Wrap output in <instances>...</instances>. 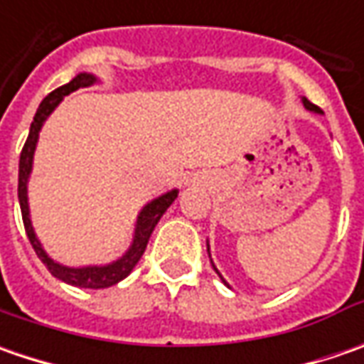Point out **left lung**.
I'll return each instance as SVG.
<instances>
[{"label":"left lung","mask_w":364,"mask_h":364,"mask_svg":"<svg viewBox=\"0 0 364 364\" xmlns=\"http://www.w3.org/2000/svg\"><path fill=\"white\" fill-rule=\"evenodd\" d=\"M301 103H304V107H306V109H308V111H312V113H318V115H320V113H322V111H320V107H316L314 103H310V101H308V99H306V97H301ZM206 251H208V257H210V245H208V241H206ZM210 263H213V259H210ZM213 269H215V272H217V275H218V277H220V282H223V284H225V286H227V287H231V286H229V282H227V279H225V277H223V275H220V272H218V269H217V265H215V263H213Z\"/></svg>","instance_id":"8db88e82"}]
</instances>
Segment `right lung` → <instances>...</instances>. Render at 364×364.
Returning a JSON list of instances; mask_svg holds the SVG:
<instances>
[{
	"label": "right lung",
	"mask_w": 364,
	"mask_h": 364,
	"mask_svg": "<svg viewBox=\"0 0 364 364\" xmlns=\"http://www.w3.org/2000/svg\"><path fill=\"white\" fill-rule=\"evenodd\" d=\"M99 78L91 75V73H78L77 77L73 78L70 82H66L63 87H58L56 91H52L40 103L38 111H36L34 121L30 125V133L28 139L23 144L20 156V178H18V198H20L21 218H23V227L28 232V239L34 247L36 255L42 259V263L48 267V272L60 279L64 284H70L75 287H87V289H103V287H111L115 284H119L121 279H125L129 273L133 272V267L137 265V261L141 259L144 251H146L147 241L151 237V232L156 229L158 220L164 217V213L170 208V204L178 198V190L172 188L168 192H164L161 196L149 200V203L139 210L137 220H135V229H133V239L129 249L111 263L105 265H82V267H70V265H63L58 261L50 257L46 253V249L42 247L40 239L36 237L34 227H32V218H30V203H28V180L32 174L34 168V151L38 146V137H40V129L44 127V123L52 115V111L63 103V99L70 92L78 91L82 87H91L97 85Z\"/></svg>",
	"instance_id": "obj_1"
}]
</instances>
